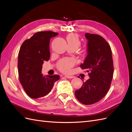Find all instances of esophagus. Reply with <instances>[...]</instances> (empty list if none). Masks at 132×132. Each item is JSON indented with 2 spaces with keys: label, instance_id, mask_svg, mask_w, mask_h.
Returning <instances> with one entry per match:
<instances>
[{
  "label": "esophagus",
  "instance_id": "esophagus-1",
  "mask_svg": "<svg viewBox=\"0 0 132 132\" xmlns=\"http://www.w3.org/2000/svg\"><path fill=\"white\" fill-rule=\"evenodd\" d=\"M65 77H66V78L67 79H73L75 77V76H69V75H67V76H65Z\"/></svg>",
  "mask_w": 132,
  "mask_h": 132
}]
</instances>
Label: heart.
<instances>
[{"label": "heart", "instance_id": "1", "mask_svg": "<svg viewBox=\"0 0 132 132\" xmlns=\"http://www.w3.org/2000/svg\"><path fill=\"white\" fill-rule=\"evenodd\" d=\"M68 45L75 47L77 49L81 45V42L77 35L73 33H71L66 37ZM73 61L70 59H63L57 63V67L63 72H69L71 68L73 66Z\"/></svg>", "mask_w": 132, "mask_h": 132}]
</instances>
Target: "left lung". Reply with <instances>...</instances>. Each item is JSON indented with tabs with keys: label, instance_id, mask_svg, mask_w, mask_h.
<instances>
[{
	"label": "left lung",
	"instance_id": "left-lung-1",
	"mask_svg": "<svg viewBox=\"0 0 132 132\" xmlns=\"http://www.w3.org/2000/svg\"><path fill=\"white\" fill-rule=\"evenodd\" d=\"M87 39V56L80 65L82 69L90 71V79L84 82L81 87L75 91L80 103L90 105L100 100L110 88L114 72L111 48L102 37L86 33Z\"/></svg>",
	"mask_w": 132,
	"mask_h": 132
}]
</instances>
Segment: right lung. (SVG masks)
<instances>
[{
  "label": "right lung",
  "instance_id": "right-lung-1",
  "mask_svg": "<svg viewBox=\"0 0 132 132\" xmlns=\"http://www.w3.org/2000/svg\"><path fill=\"white\" fill-rule=\"evenodd\" d=\"M58 35L52 31L36 33L24 40L19 50V81L26 93L32 98H40L47 95L60 79L58 75L43 76L42 74L43 62L48 61L50 57V39Z\"/></svg>",
  "mask_w": 132,
  "mask_h": 132
}]
</instances>
